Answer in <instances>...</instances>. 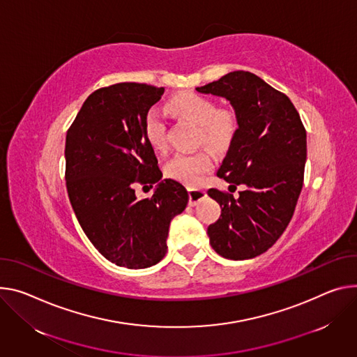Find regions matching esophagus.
I'll use <instances>...</instances> for the list:
<instances>
[{"label":"esophagus","mask_w":357,"mask_h":357,"mask_svg":"<svg viewBox=\"0 0 357 357\" xmlns=\"http://www.w3.org/2000/svg\"><path fill=\"white\" fill-rule=\"evenodd\" d=\"M188 192H189V205L190 206L198 205V202H201L206 197V192L199 188H188Z\"/></svg>","instance_id":"1"}]
</instances>
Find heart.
<instances>
[{
  "label": "heart",
  "instance_id": "obj_1",
  "mask_svg": "<svg viewBox=\"0 0 357 357\" xmlns=\"http://www.w3.org/2000/svg\"><path fill=\"white\" fill-rule=\"evenodd\" d=\"M167 108L179 118L198 125V139L216 152L228 149L239 129L236 115L229 109H219L218 104L199 93H178L167 102ZM144 137L156 151L167 149V126L156 111L144 118ZM213 167L212 156L206 151L178 153L165 168L167 176L186 186H197Z\"/></svg>",
  "mask_w": 357,
  "mask_h": 357
}]
</instances>
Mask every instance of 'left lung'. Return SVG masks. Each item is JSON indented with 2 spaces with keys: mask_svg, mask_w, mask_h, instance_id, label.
I'll use <instances>...</instances> for the list:
<instances>
[{
  "mask_svg": "<svg viewBox=\"0 0 357 357\" xmlns=\"http://www.w3.org/2000/svg\"><path fill=\"white\" fill-rule=\"evenodd\" d=\"M198 92L223 96L235 109L239 129L218 176L242 186L239 198L209 189L220 218L208 226L216 253L245 261L266 252L294 216L303 186L306 129L287 96L248 71H234Z\"/></svg>",
  "mask_w": 357,
  "mask_h": 357,
  "instance_id": "left-lung-1",
  "label": "left lung"
}]
</instances>
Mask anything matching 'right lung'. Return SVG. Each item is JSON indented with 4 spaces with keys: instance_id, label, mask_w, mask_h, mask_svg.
I'll return each mask as SVG.
<instances>
[{
    "instance_id": "add662e5",
    "label": "right lung",
    "mask_w": 357,
    "mask_h": 357,
    "mask_svg": "<svg viewBox=\"0 0 357 357\" xmlns=\"http://www.w3.org/2000/svg\"><path fill=\"white\" fill-rule=\"evenodd\" d=\"M164 91L137 82L96 89L67 132L66 181L75 216L96 250L128 269L162 261L169 223L189 199L182 183L160 179L144 137V118ZM137 183H156L154 195L138 200Z\"/></svg>"
}]
</instances>
